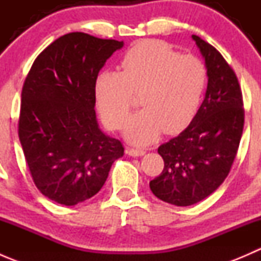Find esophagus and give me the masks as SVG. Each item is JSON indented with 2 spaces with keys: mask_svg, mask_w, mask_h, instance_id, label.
Here are the masks:
<instances>
[{
  "mask_svg": "<svg viewBox=\"0 0 261 261\" xmlns=\"http://www.w3.org/2000/svg\"><path fill=\"white\" fill-rule=\"evenodd\" d=\"M145 152V150L138 149V147H128L127 149V154L131 155V156H143Z\"/></svg>",
  "mask_w": 261,
  "mask_h": 261,
  "instance_id": "esophagus-1",
  "label": "esophagus"
}]
</instances>
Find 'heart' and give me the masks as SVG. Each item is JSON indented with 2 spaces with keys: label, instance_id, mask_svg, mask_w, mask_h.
<instances>
[{
  "label": "heart",
  "instance_id": "obj_1",
  "mask_svg": "<svg viewBox=\"0 0 261 261\" xmlns=\"http://www.w3.org/2000/svg\"><path fill=\"white\" fill-rule=\"evenodd\" d=\"M208 72L199 58L180 54L169 44L143 40L131 46L120 62V72L105 70L96 80L97 107L111 130L125 125L140 94V112L130 118L126 136L147 144L164 131L174 135L188 127L201 106Z\"/></svg>",
  "mask_w": 261,
  "mask_h": 261
}]
</instances>
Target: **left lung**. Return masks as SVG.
Here are the masks:
<instances>
[{
	"label": "left lung",
	"instance_id": "8db88e82",
	"mask_svg": "<svg viewBox=\"0 0 261 261\" xmlns=\"http://www.w3.org/2000/svg\"><path fill=\"white\" fill-rule=\"evenodd\" d=\"M204 57L206 97L188 127L158 147L164 160L150 189L162 201L192 206L213 193L230 173L244 130L245 110L235 72L215 46L192 35Z\"/></svg>",
	"mask_w": 261,
	"mask_h": 261
}]
</instances>
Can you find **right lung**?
<instances>
[{
  "mask_svg": "<svg viewBox=\"0 0 261 261\" xmlns=\"http://www.w3.org/2000/svg\"><path fill=\"white\" fill-rule=\"evenodd\" d=\"M122 41L69 33L46 46L21 93L18 138L36 188L74 206L98 193L125 151L96 120V80Z\"/></svg>",
  "mask_w": 261,
  "mask_h": 261,
  "instance_id": "obj_1",
  "label": "right lung"
}]
</instances>
